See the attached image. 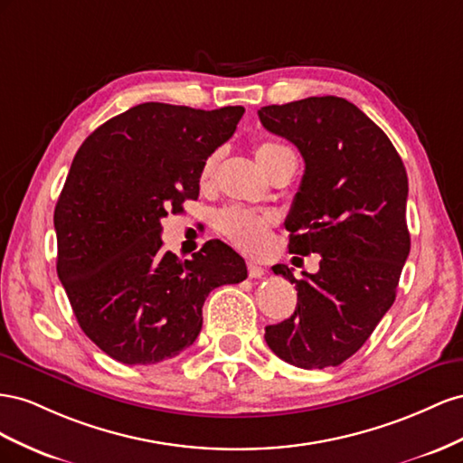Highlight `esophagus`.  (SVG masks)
<instances>
[{
	"label": "esophagus",
	"instance_id": "obj_1",
	"mask_svg": "<svg viewBox=\"0 0 463 463\" xmlns=\"http://www.w3.org/2000/svg\"><path fill=\"white\" fill-rule=\"evenodd\" d=\"M263 273H266V269H263L260 263L248 261V275L252 277V279H260V277H263Z\"/></svg>",
	"mask_w": 463,
	"mask_h": 463
}]
</instances>
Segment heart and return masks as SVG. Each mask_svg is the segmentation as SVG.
Wrapping results in <instances>:
<instances>
[{"label": "heart", "mask_w": 463, "mask_h": 463, "mask_svg": "<svg viewBox=\"0 0 463 463\" xmlns=\"http://www.w3.org/2000/svg\"><path fill=\"white\" fill-rule=\"evenodd\" d=\"M288 153L290 151L285 147V145L275 143V141H261L254 147L256 161L268 176L273 173V168L281 163V158ZM217 166H219L217 153L209 155L203 161L200 168V176H197V182H200V186L203 190L213 186ZM271 222L273 221L269 215H260V213H254V211H248L242 207H229V209H222L217 215L215 229L236 248L244 250V252H258V250H261L268 242Z\"/></svg>", "instance_id": "b5f03b06"}]
</instances>
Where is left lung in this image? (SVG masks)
<instances>
[{
  "label": "left lung",
  "mask_w": 463,
  "mask_h": 463,
  "mask_svg": "<svg viewBox=\"0 0 463 463\" xmlns=\"http://www.w3.org/2000/svg\"><path fill=\"white\" fill-rule=\"evenodd\" d=\"M260 122L305 158V176L285 221L288 250L320 254L300 279L283 263L275 275L297 287L290 318L266 327L269 349L298 368L347 361L395 300L411 248L407 173L388 136L339 97H308L258 110Z\"/></svg>",
  "instance_id": "1"
}]
</instances>
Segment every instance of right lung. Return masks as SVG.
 <instances>
[{
    "mask_svg": "<svg viewBox=\"0 0 463 463\" xmlns=\"http://www.w3.org/2000/svg\"><path fill=\"white\" fill-rule=\"evenodd\" d=\"M242 114L143 102L97 128L73 156L54 209L56 268L79 326L112 359H173L200 335L211 290L246 279L244 260L221 241L184 261L161 241V219L197 200L203 161Z\"/></svg>",
    "mask_w": 463,
    "mask_h": 463,
    "instance_id": "right-lung-1",
    "label": "right lung"
}]
</instances>
